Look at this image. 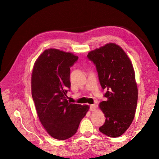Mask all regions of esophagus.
<instances>
[{
    "instance_id": "esophagus-1",
    "label": "esophagus",
    "mask_w": 159,
    "mask_h": 159,
    "mask_svg": "<svg viewBox=\"0 0 159 159\" xmlns=\"http://www.w3.org/2000/svg\"><path fill=\"white\" fill-rule=\"evenodd\" d=\"M89 110L90 111H95L96 110V106L95 104H91L90 105V107H89Z\"/></svg>"
}]
</instances>
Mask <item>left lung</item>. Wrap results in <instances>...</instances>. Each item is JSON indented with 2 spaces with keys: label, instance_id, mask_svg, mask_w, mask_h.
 Wrapping results in <instances>:
<instances>
[{
  "label": "left lung",
  "instance_id": "1",
  "mask_svg": "<svg viewBox=\"0 0 159 159\" xmlns=\"http://www.w3.org/2000/svg\"><path fill=\"white\" fill-rule=\"evenodd\" d=\"M88 59L95 64L100 84L106 92L99 104L106 117L99 131L110 137H119L134 119L138 99L135 71L124 50L113 43L90 52Z\"/></svg>",
  "mask_w": 159,
  "mask_h": 159
}]
</instances>
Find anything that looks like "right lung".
Wrapping results in <instances>:
<instances>
[{
	"mask_svg": "<svg viewBox=\"0 0 159 159\" xmlns=\"http://www.w3.org/2000/svg\"><path fill=\"white\" fill-rule=\"evenodd\" d=\"M78 58L70 53L48 49L33 67L31 94L37 115L46 131L56 139L73 136L89 110L88 105L72 104L67 99L70 68Z\"/></svg>",
	"mask_w": 159,
	"mask_h": 159,
	"instance_id": "1",
	"label": "right lung"
}]
</instances>
